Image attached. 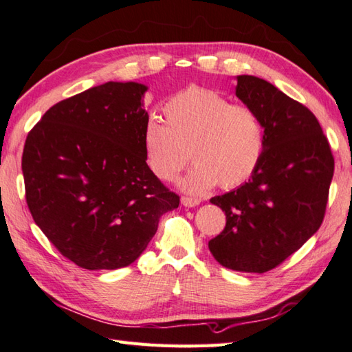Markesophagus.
<instances>
[{
	"instance_id": "obj_1",
	"label": "esophagus",
	"mask_w": 352,
	"mask_h": 352,
	"mask_svg": "<svg viewBox=\"0 0 352 352\" xmlns=\"http://www.w3.org/2000/svg\"><path fill=\"white\" fill-rule=\"evenodd\" d=\"M181 204H182L185 208H195V206H197V205L200 204V200L196 199V197H186V196H184V197L181 199Z\"/></svg>"
}]
</instances>
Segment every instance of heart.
Returning <instances> with one entry per match:
<instances>
[{"mask_svg":"<svg viewBox=\"0 0 352 352\" xmlns=\"http://www.w3.org/2000/svg\"><path fill=\"white\" fill-rule=\"evenodd\" d=\"M167 124L150 118L142 132L146 162L162 181H175L191 157L196 162L179 186L195 196L220 184L235 188L261 162L266 133L260 116L246 104L208 88L188 86L164 104Z\"/></svg>","mask_w":352,"mask_h":352,"instance_id":"1","label":"heart"}]
</instances>
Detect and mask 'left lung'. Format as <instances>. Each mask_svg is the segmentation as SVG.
Listing matches in <instances>:
<instances>
[{"mask_svg": "<svg viewBox=\"0 0 352 352\" xmlns=\"http://www.w3.org/2000/svg\"><path fill=\"white\" fill-rule=\"evenodd\" d=\"M235 80V96L263 121L266 144L249 181L210 200L226 226L208 248L226 269L264 274L320 228L334 157L310 109L260 77Z\"/></svg>", "mask_w": 352, "mask_h": 352, "instance_id": "obj_1", "label": "left lung"}]
</instances>
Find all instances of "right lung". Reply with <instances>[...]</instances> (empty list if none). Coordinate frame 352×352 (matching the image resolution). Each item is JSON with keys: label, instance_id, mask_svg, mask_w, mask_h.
Listing matches in <instances>:
<instances>
[{"label": "right lung", "instance_id": "right-lung-1", "mask_svg": "<svg viewBox=\"0 0 352 352\" xmlns=\"http://www.w3.org/2000/svg\"><path fill=\"white\" fill-rule=\"evenodd\" d=\"M147 89L136 82L94 86L50 107L25 140L28 210L56 249L83 269L132 264L162 214L179 206L146 162Z\"/></svg>", "mask_w": 352, "mask_h": 352}]
</instances>
